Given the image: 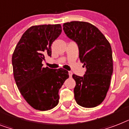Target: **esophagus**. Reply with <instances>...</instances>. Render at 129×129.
<instances>
[{
    "label": "esophagus",
    "mask_w": 129,
    "mask_h": 129,
    "mask_svg": "<svg viewBox=\"0 0 129 129\" xmlns=\"http://www.w3.org/2000/svg\"><path fill=\"white\" fill-rule=\"evenodd\" d=\"M72 75H73V74H72V72H69V76H70V77H72Z\"/></svg>",
    "instance_id": "34e87169"
}]
</instances>
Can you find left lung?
Masks as SVG:
<instances>
[{
	"label": "left lung",
	"mask_w": 129,
	"mask_h": 129,
	"mask_svg": "<svg viewBox=\"0 0 129 129\" xmlns=\"http://www.w3.org/2000/svg\"><path fill=\"white\" fill-rule=\"evenodd\" d=\"M63 29L77 44L80 61L86 68L82 77L72 75L76 83L75 101L83 107H95L103 101L109 88L113 70L111 45L101 31L90 23L73 21L64 23Z\"/></svg>",
	"instance_id": "8db88e82"
}]
</instances>
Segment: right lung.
Wrapping results in <instances>:
<instances>
[{"mask_svg": "<svg viewBox=\"0 0 129 129\" xmlns=\"http://www.w3.org/2000/svg\"><path fill=\"white\" fill-rule=\"evenodd\" d=\"M60 24L34 26L22 36L12 57L14 77L20 93L30 106L40 111L58 104V94L69 77L62 68H43L45 56L52 55V43L61 33Z\"/></svg>", "mask_w": 129, "mask_h": 129, "instance_id": "add662e5", "label": "right lung"}]
</instances>
